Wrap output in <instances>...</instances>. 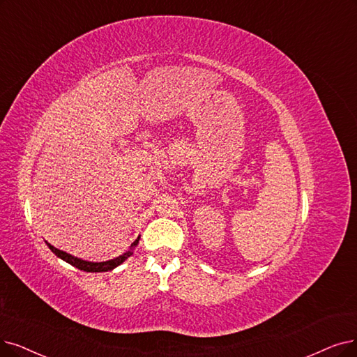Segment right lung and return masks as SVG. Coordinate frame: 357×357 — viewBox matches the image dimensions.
Instances as JSON below:
<instances>
[{"instance_id": "right-lung-1", "label": "right lung", "mask_w": 357, "mask_h": 357, "mask_svg": "<svg viewBox=\"0 0 357 357\" xmlns=\"http://www.w3.org/2000/svg\"><path fill=\"white\" fill-rule=\"evenodd\" d=\"M137 241H139V238L135 241V243H133L132 246H136ZM47 245L50 246V249H51L56 256H59V258H61L63 261L68 262L70 265H73V266H76V268H79V269H82V271H86V273H105V271H111V269H114L116 266H119L120 264H123V262L133 253L132 250H129V252H126L124 255L119 256V258L107 261V262H88V261L77 259V258H75V256H71V255H68V253H66V252H63V250H60V249H56V248H54V246L50 245V243H47Z\"/></svg>"}]
</instances>
